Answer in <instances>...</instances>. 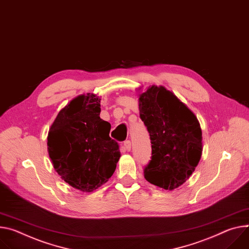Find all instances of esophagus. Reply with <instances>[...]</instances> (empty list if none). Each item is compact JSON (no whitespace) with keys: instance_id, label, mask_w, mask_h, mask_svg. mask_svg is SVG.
I'll return each instance as SVG.
<instances>
[{"instance_id":"1","label":"esophagus","mask_w":249,"mask_h":249,"mask_svg":"<svg viewBox=\"0 0 249 249\" xmlns=\"http://www.w3.org/2000/svg\"><path fill=\"white\" fill-rule=\"evenodd\" d=\"M123 146H124L125 150H127V151H130V150H131V142H130L129 140L125 141L124 144H123Z\"/></svg>"}]
</instances>
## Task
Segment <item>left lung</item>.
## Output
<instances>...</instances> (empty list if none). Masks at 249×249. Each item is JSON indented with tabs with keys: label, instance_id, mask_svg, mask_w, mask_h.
<instances>
[{
	"label": "left lung",
	"instance_id": "1",
	"mask_svg": "<svg viewBox=\"0 0 249 249\" xmlns=\"http://www.w3.org/2000/svg\"><path fill=\"white\" fill-rule=\"evenodd\" d=\"M139 110L152 144L151 161L144 169V177L158 188L173 191L186 182L200 160L199 122L164 86L152 85L140 94Z\"/></svg>",
	"mask_w": 249,
	"mask_h": 249
}]
</instances>
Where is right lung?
Listing matches in <instances>:
<instances>
[{"label": "right lung", "instance_id": "right-lung-1", "mask_svg": "<svg viewBox=\"0 0 249 249\" xmlns=\"http://www.w3.org/2000/svg\"><path fill=\"white\" fill-rule=\"evenodd\" d=\"M100 98L82 94L62 108L50 128L48 150L65 183L91 193L114 173L119 145L109 137L110 123L100 118Z\"/></svg>", "mask_w": 249, "mask_h": 249}]
</instances>
